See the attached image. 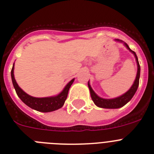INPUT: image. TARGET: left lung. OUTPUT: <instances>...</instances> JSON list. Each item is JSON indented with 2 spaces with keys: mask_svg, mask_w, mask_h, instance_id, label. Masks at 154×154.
<instances>
[{
  "mask_svg": "<svg viewBox=\"0 0 154 154\" xmlns=\"http://www.w3.org/2000/svg\"><path fill=\"white\" fill-rule=\"evenodd\" d=\"M117 41H120V42H123L120 40H116ZM124 45L126 46V48L129 50L132 53H133L134 56H135V59H136L137 65H138V71H137V75L135 77V80L134 81V83L132 84V86H131L130 89L127 91L125 94L120 95V96L117 97V98H110V99H106V98H102L101 97L98 96L96 93L93 91V89L91 87L90 84L88 82V86H89V91H90V95L91 98H92V101L95 103V104L96 106L99 107H102V108H109V109H115V108H120V107H123L125 104H127L131 99H132V97L134 96L135 93L136 92L137 89H138V85H139V78H140V71H141V68H140V65L139 62H138V57L136 56V53L134 51H132L130 48L129 47L127 44L123 42Z\"/></svg>",
  "mask_w": 154,
  "mask_h": 154,
  "instance_id": "left-lung-1",
  "label": "left lung"
}]
</instances>
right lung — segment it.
Masks as SVG:
<instances>
[{
	"label": "right lung",
	"instance_id": "1",
	"mask_svg": "<svg viewBox=\"0 0 154 154\" xmlns=\"http://www.w3.org/2000/svg\"><path fill=\"white\" fill-rule=\"evenodd\" d=\"M13 70H14V64H13V68H12L11 70V77L16 94L26 105H28V107L34 109V110H37V111L51 112L61 108L65 104V100L68 97V93L70 87H71V86L74 81V79H72L65 86V87L64 88L62 92H60L59 95H56V96L46 97V98H35V97H32L31 95H28L26 92H24L19 87V85L16 83V80H15Z\"/></svg>",
	"mask_w": 154,
	"mask_h": 154
}]
</instances>
